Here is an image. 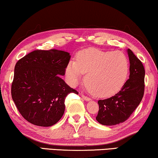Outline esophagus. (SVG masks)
I'll list each match as a JSON object with an SVG mask.
<instances>
[{
    "label": "esophagus",
    "mask_w": 158,
    "mask_h": 158,
    "mask_svg": "<svg viewBox=\"0 0 158 158\" xmlns=\"http://www.w3.org/2000/svg\"><path fill=\"white\" fill-rule=\"evenodd\" d=\"M81 97L84 99V100L86 101V102H89V101H90V100H91V99L89 98V97H86L85 95H84V94H81Z\"/></svg>",
    "instance_id": "1"
}]
</instances>
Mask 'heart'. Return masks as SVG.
Wrapping results in <instances>:
<instances>
[{
  "label": "heart",
  "mask_w": 158,
  "mask_h": 158,
  "mask_svg": "<svg viewBox=\"0 0 158 158\" xmlns=\"http://www.w3.org/2000/svg\"><path fill=\"white\" fill-rule=\"evenodd\" d=\"M85 74L84 82L95 96L107 97L119 92L129 74V62L120 52H104L89 48L79 52L76 61H71L66 75L71 85L76 86Z\"/></svg>",
  "instance_id": "1"
}]
</instances>
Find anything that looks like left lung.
I'll return each instance as SVG.
<instances>
[{"instance_id": "8db88e82", "label": "left lung", "mask_w": 158, "mask_h": 158, "mask_svg": "<svg viewBox=\"0 0 158 158\" xmlns=\"http://www.w3.org/2000/svg\"><path fill=\"white\" fill-rule=\"evenodd\" d=\"M130 60V77L119 92L110 98L99 100L97 121L111 126L126 121L142 101L145 90V69L130 49L127 50Z\"/></svg>"}]
</instances>
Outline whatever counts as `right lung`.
<instances>
[{
	"label": "right lung",
	"mask_w": 158,
	"mask_h": 158,
	"mask_svg": "<svg viewBox=\"0 0 158 158\" xmlns=\"http://www.w3.org/2000/svg\"><path fill=\"white\" fill-rule=\"evenodd\" d=\"M69 53L37 50L18 61L11 86L12 99L25 119L37 126L50 127L65 110L66 97L78 92L60 76L65 74Z\"/></svg>",
	"instance_id": "1"
}]
</instances>
